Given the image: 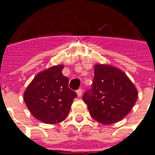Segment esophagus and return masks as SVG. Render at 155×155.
<instances>
[{
	"label": "esophagus",
	"mask_w": 155,
	"mask_h": 155,
	"mask_svg": "<svg viewBox=\"0 0 155 155\" xmlns=\"http://www.w3.org/2000/svg\"><path fill=\"white\" fill-rule=\"evenodd\" d=\"M82 92H83L82 89H79V90L76 91V93H77V95L79 96V97H81V95H82Z\"/></svg>",
	"instance_id": "obj_1"
}]
</instances>
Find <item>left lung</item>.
Segmentation results:
<instances>
[{
  "label": "left lung",
  "mask_w": 155,
  "mask_h": 155,
  "mask_svg": "<svg viewBox=\"0 0 155 155\" xmlns=\"http://www.w3.org/2000/svg\"><path fill=\"white\" fill-rule=\"evenodd\" d=\"M138 91L125 73L109 64H95L92 88L83 95L91 117L103 124L123 120L132 110Z\"/></svg>",
  "instance_id": "8db88e82"
}]
</instances>
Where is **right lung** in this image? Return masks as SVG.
Segmentation results:
<instances>
[{"instance_id": "obj_1", "label": "right lung", "mask_w": 155, "mask_h": 155, "mask_svg": "<svg viewBox=\"0 0 155 155\" xmlns=\"http://www.w3.org/2000/svg\"><path fill=\"white\" fill-rule=\"evenodd\" d=\"M64 66L54 65L36 74L24 92V101L35 119L54 124L67 117L77 94L62 74Z\"/></svg>"}]
</instances>
